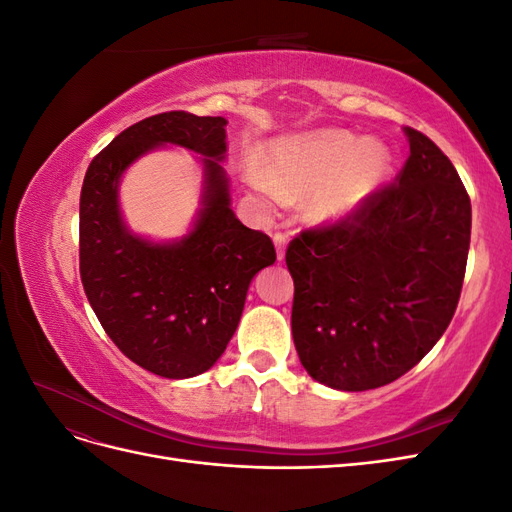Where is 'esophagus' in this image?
Segmentation results:
<instances>
[{
	"label": "esophagus",
	"instance_id": "1",
	"mask_svg": "<svg viewBox=\"0 0 512 512\" xmlns=\"http://www.w3.org/2000/svg\"><path fill=\"white\" fill-rule=\"evenodd\" d=\"M273 243H275V250H277V258L284 260L286 256V245H288V237L282 235V232H275L273 235Z\"/></svg>",
	"mask_w": 512,
	"mask_h": 512
}]
</instances>
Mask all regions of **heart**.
<instances>
[{"mask_svg":"<svg viewBox=\"0 0 512 512\" xmlns=\"http://www.w3.org/2000/svg\"><path fill=\"white\" fill-rule=\"evenodd\" d=\"M267 166L252 164L247 181L269 200L309 194L307 213L318 224H342L359 213L389 179L391 151L376 138L346 130H316L275 138Z\"/></svg>","mask_w":512,"mask_h":512,"instance_id":"b5f03b06","label":"heart"}]
</instances>
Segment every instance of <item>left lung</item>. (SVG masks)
Masks as SVG:
<instances>
[{"mask_svg":"<svg viewBox=\"0 0 512 512\" xmlns=\"http://www.w3.org/2000/svg\"><path fill=\"white\" fill-rule=\"evenodd\" d=\"M397 183L354 218L303 230L286 250L292 339L301 365L337 391L404 376L453 320L470 250L472 205L440 147L404 128Z\"/></svg>","mask_w":512,"mask_h":512,"instance_id":"obj_1","label":"left lung"}]
</instances>
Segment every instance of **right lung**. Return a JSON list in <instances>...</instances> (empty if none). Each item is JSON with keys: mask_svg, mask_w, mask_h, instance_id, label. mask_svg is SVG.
<instances>
[{"mask_svg": "<svg viewBox=\"0 0 512 512\" xmlns=\"http://www.w3.org/2000/svg\"><path fill=\"white\" fill-rule=\"evenodd\" d=\"M226 119L170 111L134 123L91 160L81 190V280L113 344L151 374L183 380L211 369L235 335L254 275L275 262L265 232L230 209ZM201 156L204 192L188 236L158 244L122 222L118 183L158 146Z\"/></svg>", "mask_w": 512, "mask_h": 512, "instance_id": "right-lung-1", "label": "right lung"}]
</instances>
